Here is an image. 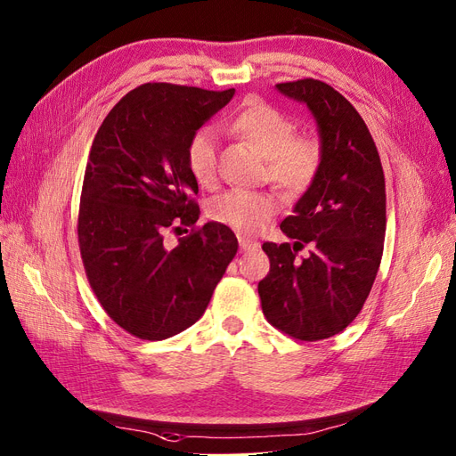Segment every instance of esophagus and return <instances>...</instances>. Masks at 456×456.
Masks as SVG:
<instances>
[{"mask_svg": "<svg viewBox=\"0 0 456 456\" xmlns=\"http://www.w3.org/2000/svg\"><path fill=\"white\" fill-rule=\"evenodd\" d=\"M239 244H240V250L242 252H250V250H256L259 242L257 240H252L248 237H239Z\"/></svg>", "mask_w": 456, "mask_h": 456, "instance_id": "obj_1", "label": "esophagus"}]
</instances>
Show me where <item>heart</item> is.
<instances>
[{
    "label": "heart",
    "mask_w": 456,
    "mask_h": 456,
    "mask_svg": "<svg viewBox=\"0 0 456 456\" xmlns=\"http://www.w3.org/2000/svg\"><path fill=\"white\" fill-rule=\"evenodd\" d=\"M229 129L267 159L269 177L289 192L305 191L317 177L321 142L311 135H294V124L281 110L265 102H254L231 120ZM217 147L214 132L199 129L187 145V166L199 183H210L216 175ZM277 212V202L265 192L235 189L214 199L208 214L217 224L242 232L262 229Z\"/></svg>",
    "instance_id": "b5f03b06"
}]
</instances>
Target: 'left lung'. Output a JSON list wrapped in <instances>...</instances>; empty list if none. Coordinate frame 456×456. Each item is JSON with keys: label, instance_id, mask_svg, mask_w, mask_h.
Instances as JSON below:
<instances>
[{"label": "left lung", "instance_id": "1", "mask_svg": "<svg viewBox=\"0 0 456 456\" xmlns=\"http://www.w3.org/2000/svg\"><path fill=\"white\" fill-rule=\"evenodd\" d=\"M275 87L314 116L321 166L281 224L294 242H264L271 269L257 292L273 327L315 342L342 332L369 297L384 250V172L365 120L334 87L314 77ZM304 245L310 254L297 258Z\"/></svg>", "mask_w": 456, "mask_h": 456}]
</instances>
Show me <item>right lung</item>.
Instances as JSON below:
<instances>
[{"mask_svg": "<svg viewBox=\"0 0 456 456\" xmlns=\"http://www.w3.org/2000/svg\"><path fill=\"white\" fill-rule=\"evenodd\" d=\"M235 89L145 84L102 120L86 166L77 240L99 304L141 340H166L197 322L239 250L227 225L208 221L164 244L167 227L200 216L187 166L191 137Z\"/></svg>", "mask_w": 456, "mask_h": 456, "instance_id": "obj_1", "label": "right lung"}]
</instances>
